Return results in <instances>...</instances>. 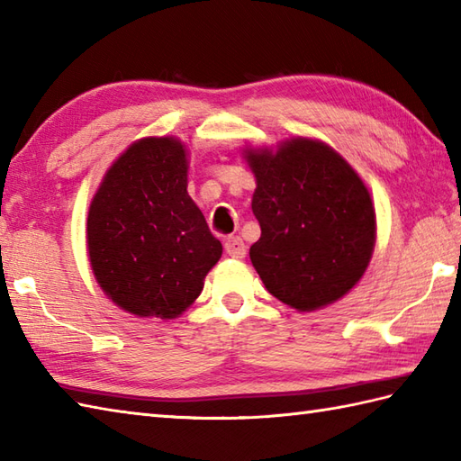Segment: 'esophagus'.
Masks as SVG:
<instances>
[{"instance_id": "34e87169", "label": "esophagus", "mask_w": 461, "mask_h": 461, "mask_svg": "<svg viewBox=\"0 0 461 461\" xmlns=\"http://www.w3.org/2000/svg\"><path fill=\"white\" fill-rule=\"evenodd\" d=\"M223 248H225V253H228V256L233 258V259H243V258H246V253H248L246 243H243V240L238 238V236L225 240Z\"/></svg>"}]
</instances>
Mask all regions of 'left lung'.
<instances>
[{"label":"left lung","mask_w":461,"mask_h":461,"mask_svg":"<svg viewBox=\"0 0 461 461\" xmlns=\"http://www.w3.org/2000/svg\"><path fill=\"white\" fill-rule=\"evenodd\" d=\"M261 228L249 258L273 297L297 311L335 303L357 285L375 248L366 185L327 144L297 139L249 152Z\"/></svg>","instance_id":"obj_1"}]
</instances>
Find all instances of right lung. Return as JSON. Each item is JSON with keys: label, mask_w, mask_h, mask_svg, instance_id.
I'll list each match as a JSON object with an SVG mask.
<instances>
[{"label": "right lung", "mask_w": 461, "mask_h": 461, "mask_svg": "<svg viewBox=\"0 0 461 461\" xmlns=\"http://www.w3.org/2000/svg\"><path fill=\"white\" fill-rule=\"evenodd\" d=\"M185 185L184 146L144 139L111 166L91 203L86 243L93 273L106 295L132 315L178 317L221 258V243Z\"/></svg>", "instance_id": "1"}]
</instances>
